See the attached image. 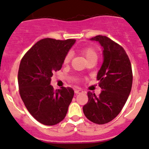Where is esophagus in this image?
<instances>
[{"mask_svg":"<svg viewBox=\"0 0 149 149\" xmlns=\"http://www.w3.org/2000/svg\"><path fill=\"white\" fill-rule=\"evenodd\" d=\"M83 91L82 90V89H74V93H76V94H78V93H83Z\"/></svg>","mask_w":149,"mask_h":149,"instance_id":"esophagus-1","label":"esophagus"}]
</instances>
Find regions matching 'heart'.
<instances>
[{
  "instance_id": "obj_1",
  "label": "heart",
  "mask_w": 149,
  "mask_h": 149,
  "mask_svg": "<svg viewBox=\"0 0 149 149\" xmlns=\"http://www.w3.org/2000/svg\"><path fill=\"white\" fill-rule=\"evenodd\" d=\"M82 54L86 58L88 61L90 60L91 58H97V52L96 51V49H93L91 47H85L83 49H81ZM72 58V55L71 53H67L66 56L63 58V63L66 64V63H69V61H71Z\"/></svg>"
}]
</instances>
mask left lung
Returning <instances> with one entry per match:
<instances>
[{"label": "left lung", "mask_w": 149, "mask_h": 149, "mask_svg": "<svg viewBox=\"0 0 149 149\" xmlns=\"http://www.w3.org/2000/svg\"><path fill=\"white\" fill-rule=\"evenodd\" d=\"M103 47L104 61L97 74L102 91L98 97L88 92V101L83 107L88 120L104 124L119 114L129 97L132 86V71L130 58L124 48L105 36H96Z\"/></svg>", "instance_id": "left-lung-1"}]
</instances>
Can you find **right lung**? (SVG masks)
I'll return each mask as SVG.
<instances>
[{"mask_svg":"<svg viewBox=\"0 0 149 149\" xmlns=\"http://www.w3.org/2000/svg\"><path fill=\"white\" fill-rule=\"evenodd\" d=\"M75 39H41L24 55L18 71L21 99L27 110L41 124L56 125L65 118L74 97L73 89L54 90L50 85L53 73L62 67L64 56Z\"/></svg>","mask_w":149,"mask_h":149,"instance_id":"obj_1","label":"right lung"}]
</instances>
